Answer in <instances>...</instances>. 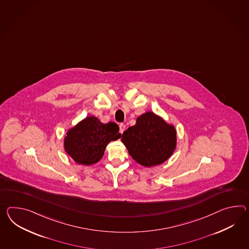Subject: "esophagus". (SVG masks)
<instances>
[{"label": "esophagus", "instance_id": "obj_1", "mask_svg": "<svg viewBox=\"0 0 249 249\" xmlns=\"http://www.w3.org/2000/svg\"><path fill=\"white\" fill-rule=\"evenodd\" d=\"M125 128H126V126H125L124 124H120V132H121V133L122 134L124 132Z\"/></svg>", "mask_w": 249, "mask_h": 249}]
</instances>
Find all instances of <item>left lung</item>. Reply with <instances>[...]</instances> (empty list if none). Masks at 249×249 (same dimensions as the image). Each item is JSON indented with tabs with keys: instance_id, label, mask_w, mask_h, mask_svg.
<instances>
[{
	"instance_id": "left-lung-1",
	"label": "left lung",
	"mask_w": 249,
	"mask_h": 249,
	"mask_svg": "<svg viewBox=\"0 0 249 249\" xmlns=\"http://www.w3.org/2000/svg\"><path fill=\"white\" fill-rule=\"evenodd\" d=\"M122 141L137 163L151 167L163 164L175 151L176 129L160 116L147 111L123 132Z\"/></svg>"
}]
</instances>
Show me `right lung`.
<instances>
[{"label":"right lung","instance_id":"1","mask_svg":"<svg viewBox=\"0 0 249 249\" xmlns=\"http://www.w3.org/2000/svg\"><path fill=\"white\" fill-rule=\"evenodd\" d=\"M119 129L114 122L103 124L94 116L86 117L68 129L64 140L65 150L77 164H96L109 142L122 137Z\"/></svg>","mask_w":249,"mask_h":249}]
</instances>
